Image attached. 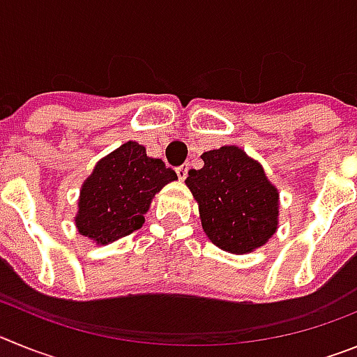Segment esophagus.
<instances>
[{
    "label": "esophagus",
    "mask_w": 357,
    "mask_h": 357,
    "mask_svg": "<svg viewBox=\"0 0 357 357\" xmlns=\"http://www.w3.org/2000/svg\"><path fill=\"white\" fill-rule=\"evenodd\" d=\"M188 169H189V164H182V166H178V168L175 169L176 176H178L181 181H184L185 176H188Z\"/></svg>",
    "instance_id": "1"
}]
</instances>
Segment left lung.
Returning <instances> with one entry per match:
<instances>
[{
  "instance_id": "8db88e82",
  "label": "left lung",
  "mask_w": 357,
  "mask_h": 357,
  "mask_svg": "<svg viewBox=\"0 0 357 357\" xmlns=\"http://www.w3.org/2000/svg\"><path fill=\"white\" fill-rule=\"evenodd\" d=\"M202 159L204 168L189 169L185 184L207 238L230 254L263 247L277 229L279 193L261 164L238 146L209 150Z\"/></svg>"
}]
</instances>
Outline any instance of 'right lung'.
Masks as SVG:
<instances>
[{"label": "right lung", "instance_id": "1", "mask_svg": "<svg viewBox=\"0 0 357 357\" xmlns=\"http://www.w3.org/2000/svg\"><path fill=\"white\" fill-rule=\"evenodd\" d=\"M175 178L176 173L148 157L144 146L134 141L121 144L82 185L78 232L102 245L132 234L144 223L151 198Z\"/></svg>", "mask_w": 357, "mask_h": 357}]
</instances>
